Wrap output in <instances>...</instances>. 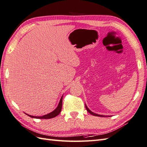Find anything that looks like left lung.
Listing matches in <instances>:
<instances>
[{"label": "left lung", "instance_id": "1", "mask_svg": "<svg viewBox=\"0 0 147 147\" xmlns=\"http://www.w3.org/2000/svg\"><path fill=\"white\" fill-rule=\"evenodd\" d=\"M85 108H86V109H87V110L88 111V113H90V114H92V115L96 116V117H105L104 115H98V114H96V113H94V112H92L90 110H89V109H88V107H87V105H85ZM105 117H107V116H105Z\"/></svg>", "mask_w": 147, "mask_h": 147}]
</instances>
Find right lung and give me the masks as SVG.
I'll use <instances>...</instances> for the list:
<instances>
[{"mask_svg": "<svg viewBox=\"0 0 147 147\" xmlns=\"http://www.w3.org/2000/svg\"><path fill=\"white\" fill-rule=\"evenodd\" d=\"M62 98H63V96L61 97L60 100V102L58 106H57V108L53 111V112L49 113L48 114H47V115H43L41 117H36V116H32V115H27L32 118H35V119H52V118H54L56 116H57L59 115V114L61 112V110H62Z\"/></svg>", "mask_w": 147, "mask_h": 147, "instance_id": "obj_1", "label": "right lung"}]
</instances>
